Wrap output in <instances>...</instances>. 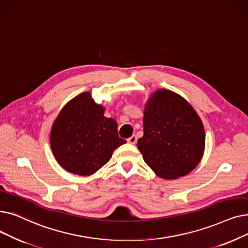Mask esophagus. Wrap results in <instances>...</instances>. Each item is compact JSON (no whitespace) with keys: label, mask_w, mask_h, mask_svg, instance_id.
<instances>
[{"label":"esophagus","mask_w":248,"mask_h":248,"mask_svg":"<svg viewBox=\"0 0 248 248\" xmlns=\"http://www.w3.org/2000/svg\"><path fill=\"white\" fill-rule=\"evenodd\" d=\"M137 136L136 135H133L132 137H130V138H128L127 139V142L128 143H130V144H136L137 143Z\"/></svg>","instance_id":"34e87169"}]
</instances>
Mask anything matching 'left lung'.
Instances as JSON below:
<instances>
[{
    "mask_svg": "<svg viewBox=\"0 0 248 248\" xmlns=\"http://www.w3.org/2000/svg\"><path fill=\"white\" fill-rule=\"evenodd\" d=\"M143 124L144 136L138 140V148L159 177L175 179L197 167L206 138L202 120L184 97L157 90L146 104Z\"/></svg>",
    "mask_w": 248,
    "mask_h": 248,
    "instance_id": "1",
    "label": "left lung"
}]
</instances>
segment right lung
Listing matches in <instances>:
<instances>
[{
  "label": "right lung",
  "instance_id": "1",
  "mask_svg": "<svg viewBox=\"0 0 248 248\" xmlns=\"http://www.w3.org/2000/svg\"><path fill=\"white\" fill-rule=\"evenodd\" d=\"M124 143L118 137L116 122L104 116V107L95 103L89 92L64 105L50 131V147L58 163L81 176L95 173Z\"/></svg>",
  "mask_w": 248,
  "mask_h": 248
}]
</instances>
